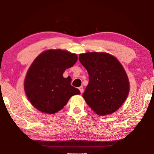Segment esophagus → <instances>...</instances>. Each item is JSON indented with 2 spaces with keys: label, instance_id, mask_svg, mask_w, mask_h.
<instances>
[{
  "label": "esophagus",
  "instance_id": "1",
  "mask_svg": "<svg viewBox=\"0 0 154 154\" xmlns=\"http://www.w3.org/2000/svg\"><path fill=\"white\" fill-rule=\"evenodd\" d=\"M79 91H80L81 93H83L84 89H83V86L79 87Z\"/></svg>",
  "mask_w": 154,
  "mask_h": 154
}]
</instances>
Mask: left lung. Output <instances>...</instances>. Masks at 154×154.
I'll list each match as a JSON object with an SVG mask.
<instances>
[{"label":"left lung","instance_id":"left-lung-1","mask_svg":"<svg viewBox=\"0 0 154 154\" xmlns=\"http://www.w3.org/2000/svg\"><path fill=\"white\" fill-rule=\"evenodd\" d=\"M81 63L89 73V84L83 94L87 104L97 114L115 112L129 93V81L122 65L107 53L79 55Z\"/></svg>","mask_w":154,"mask_h":154}]
</instances>
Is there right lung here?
Segmentation results:
<instances>
[{
	"label": "right lung",
	"mask_w": 154,
	"mask_h": 154,
	"mask_svg": "<svg viewBox=\"0 0 154 154\" xmlns=\"http://www.w3.org/2000/svg\"><path fill=\"white\" fill-rule=\"evenodd\" d=\"M77 55L61 50H50L39 55L29 68L24 90L30 103L41 112L54 114L66 105L70 97L79 94L71 86L70 77L63 73L73 67Z\"/></svg>",
	"instance_id": "1"
}]
</instances>
